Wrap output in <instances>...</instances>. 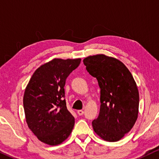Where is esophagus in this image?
<instances>
[{
  "mask_svg": "<svg viewBox=\"0 0 159 159\" xmlns=\"http://www.w3.org/2000/svg\"><path fill=\"white\" fill-rule=\"evenodd\" d=\"M77 112L78 115H80V116H81V115L84 114V111L83 110H78Z\"/></svg>",
  "mask_w": 159,
  "mask_h": 159,
  "instance_id": "34e87169",
  "label": "esophagus"
}]
</instances>
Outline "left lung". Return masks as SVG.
<instances>
[{"label": "left lung", "mask_w": 159, "mask_h": 159, "mask_svg": "<svg viewBox=\"0 0 159 159\" xmlns=\"http://www.w3.org/2000/svg\"><path fill=\"white\" fill-rule=\"evenodd\" d=\"M86 69L101 88V108L92 122L94 132L103 140L116 142L135 124L139 112V91L127 67L104 54L83 59Z\"/></svg>", "instance_id": "left-lung-1"}]
</instances>
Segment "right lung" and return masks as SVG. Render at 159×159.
<instances>
[{"label":"right lung","instance_id":"obj_1","mask_svg":"<svg viewBox=\"0 0 159 159\" xmlns=\"http://www.w3.org/2000/svg\"><path fill=\"white\" fill-rule=\"evenodd\" d=\"M81 58H53L34 71L23 98L26 122L42 143L57 145L70 135L75 118L66 108L64 85Z\"/></svg>","mask_w":159,"mask_h":159}]
</instances>
